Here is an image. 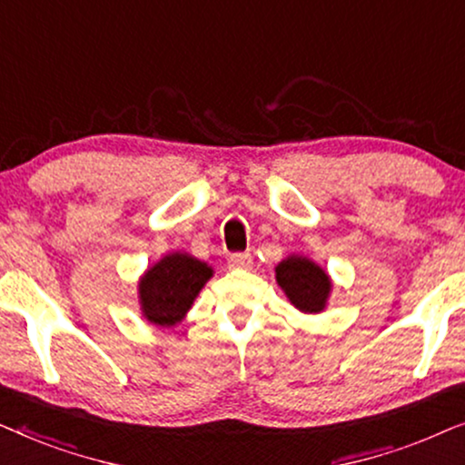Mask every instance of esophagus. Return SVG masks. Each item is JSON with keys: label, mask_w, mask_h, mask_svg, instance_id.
<instances>
[{"label": "esophagus", "mask_w": 465, "mask_h": 465, "mask_svg": "<svg viewBox=\"0 0 465 465\" xmlns=\"http://www.w3.org/2000/svg\"><path fill=\"white\" fill-rule=\"evenodd\" d=\"M228 266H231V269H250L252 256L250 253H232V256L228 258Z\"/></svg>", "instance_id": "obj_1"}]
</instances>
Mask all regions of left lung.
<instances>
[{"label":"left lung","mask_w":465,"mask_h":465,"mask_svg":"<svg viewBox=\"0 0 465 465\" xmlns=\"http://www.w3.org/2000/svg\"><path fill=\"white\" fill-rule=\"evenodd\" d=\"M275 282L302 313H322L332 292V279L328 272L301 253H290L275 266Z\"/></svg>","instance_id":"left-lung-1"}]
</instances>
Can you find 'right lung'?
<instances>
[{"mask_svg":"<svg viewBox=\"0 0 465 465\" xmlns=\"http://www.w3.org/2000/svg\"><path fill=\"white\" fill-rule=\"evenodd\" d=\"M213 269L188 252H171L139 277L137 298L142 317L161 328H173L193 307Z\"/></svg>","mask_w":465,"mask_h":465,"instance_id":"right-lung-1","label":"right lung"}]
</instances>
